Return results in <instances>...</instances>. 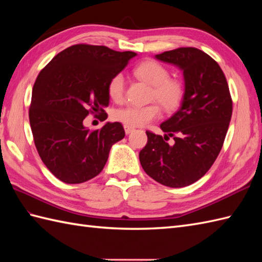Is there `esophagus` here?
I'll use <instances>...</instances> for the list:
<instances>
[{"label":"esophagus","mask_w":262,"mask_h":262,"mask_svg":"<svg viewBox=\"0 0 262 262\" xmlns=\"http://www.w3.org/2000/svg\"><path fill=\"white\" fill-rule=\"evenodd\" d=\"M124 128H125V133H126L127 135H128V134H130V133L135 129L134 127H130V126H127V125H125V126H124Z\"/></svg>","instance_id":"obj_1"}]
</instances>
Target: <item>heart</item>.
I'll use <instances>...</instances> for the list:
<instances>
[{
    "label": "heart",
    "mask_w": 262,
    "mask_h": 262,
    "mask_svg": "<svg viewBox=\"0 0 262 262\" xmlns=\"http://www.w3.org/2000/svg\"><path fill=\"white\" fill-rule=\"evenodd\" d=\"M138 79L152 85L151 99L158 100L166 111H174L185 98V85L177 79H171L169 70L155 60L148 59L134 69ZM108 94L116 102L122 101L125 96V80L121 73L115 74L108 82ZM161 109L158 103L147 105H126L115 111V119L130 127H141L159 118Z\"/></svg>",
    "instance_id": "1"
}]
</instances>
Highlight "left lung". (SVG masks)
I'll list each match as a JSON object with an SVG mask.
<instances>
[{
    "label": "left lung",
    "mask_w": 262,
    "mask_h": 262,
    "mask_svg": "<svg viewBox=\"0 0 262 262\" xmlns=\"http://www.w3.org/2000/svg\"><path fill=\"white\" fill-rule=\"evenodd\" d=\"M155 57L182 70L185 98L180 109L160 125L164 137L146 132L147 144L140 161L155 181L181 188L205 176L219 157L233 102L223 71L200 49L180 47ZM170 137L175 141L172 146L167 143Z\"/></svg>",
    "instance_id": "1"
}]
</instances>
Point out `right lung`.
<instances>
[{"label": "right lung", "mask_w": 262, "mask_h": 262, "mask_svg": "<svg viewBox=\"0 0 262 262\" xmlns=\"http://www.w3.org/2000/svg\"><path fill=\"white\" fill-rule=\"evenodd\" d=\"M135 56L77 43L57 54L38 74L29 108L33 142L43 164L60 181L74 185L98 176L111 146L125 137L120 122L90 130L83 120L89 114H105L109 80Z\"/></svg>", "instance_id": "right-lung-1"}]
</instances>
